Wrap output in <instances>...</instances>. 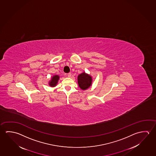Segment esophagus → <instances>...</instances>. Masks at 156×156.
<instances>
[{
	"label": "esophagus",
	"instance_id": "obj_1",
	"mask_svg": "<svg viewBox=\"0 0 156 156\" xmlns=\"http://www.w3.org/2000/svg\"><path fill=\"white\" fill-rule=\"evenodd\" d=\"M72 74L71 73H69L67 74V76L69 77H71Z\"/></svg>",
	"mask_w": 156,
	"mask_h": 156
}]
</instances>
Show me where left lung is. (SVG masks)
<instances>
[{"instance_id":"1","label":"left lung","mask_w":156,"mask_h":156,"mask_svg":"<svg viewBox=\"0 0 156 156\" xmlns=\"http://www.w3.org/2000/svg\"><path fill=\"white\" fill-rule=\"evenodd\" d=\"M77 81L79 87L82 90H85L92 85V77L90 74L83 72L78 76Z\"/></svg>"}]
</instances>
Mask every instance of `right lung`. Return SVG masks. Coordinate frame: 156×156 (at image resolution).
<instances>
[{
	"instance_id": "1",
	"label": "right lung",
	"mask_w": 156,
	"mask_h": 156,
	"mask_svg": "<svg viewBox=\"0 0 156 156\" xmlns=\"http://www.w3.org/2000/svg\"><path fill=\"white\" fill-rule=\"evenodd\" d=\"M60 77L58 75L55 74L54 75L51 77V79L49 81L48 84L51 87H56V85L58 84V83L59 81Z\"/></svg>"
}]
</instances>
